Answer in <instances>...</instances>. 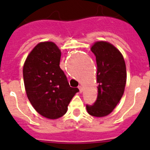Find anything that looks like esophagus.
Listing matches in <instances>:
<instances>
[{
  "mask_svg": "<svg viewBox=\"0 0 150 150\" xmlns=\"http://www.w3.org/2000/svg\"><path fill=\"white\" fill-rule=\"evenodd\" d=\"M78 88H79V93H81L82 92V86H78Z\"/></svg>",
  "mask_w": 150,
  "mask_h": 150,
  "instance_id": "1",
  "label": "esophagus"
}]
</instances>
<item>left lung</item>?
<instances>
[{
    "instance_id": "1",
    "label": "left lung",
    "mask_w": 150,
    "mask_h": 150,
    "mask_svg": "<svg viewBox=\"0 0 150 150\" xmlns=\"http://www.w3.org/2000/svg\"><path fill=\"white\" fill-rule=\"evenodd\" d=\"M96 56L98 94L93 106L86 105L87 112L97 117L107 116L116 107L123 96L127 71L123 55L113 44L96 41L91 47Z\"/></svg>"
}]
</instances>
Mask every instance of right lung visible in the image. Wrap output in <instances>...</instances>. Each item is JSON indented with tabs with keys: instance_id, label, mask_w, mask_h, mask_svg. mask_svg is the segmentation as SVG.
<instances>
[{
	"instance_id": "1",
	"label": "right lung",
	"mask_w": 150,
	"mask_h": 150,
	"mask_svg": "<svg viewBox=\"0 0 150 150\" xmlns=\"http://www.w3.org/2000/svg\"><path fill=\"white\" fill-rule=\"evenodd\" d=\"M61 52L53 42L39 43L27 56L23 79L27 97L41 116L57 119L65 114L69 103L79 92L70 87L60 68Z\"/></svg>"
}]
</instances>
